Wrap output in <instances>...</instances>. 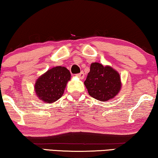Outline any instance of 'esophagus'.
<instances>
[{"label":"esophagus","mask_w":158,"mask_h":158,"mask_svg":"<svg viewBox=\"0 0 158 158\" xmlns=\"http://www.w3.org/2000/svg\"><path fill=\"white\" fill-rule=\"evenodd\" d=\"M77 76L80 77L81 79H83V78H84V77H85V74H84L83 72H81V73H78V74H77Z\"/></svg>","instance_id":"1"}]
</instances>
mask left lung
<instances>
[{"instance_id":"1","label":"left lung","mask_w":158,"mask_h":158,"mask_svg":"<svg viewBox=\"0 0 158 158\" xmlns=\"http://www.w3.org/2000/svg\"><path fill=\"white\" fill-rule=\"evenodd\" d=\"M84 84L90 96L101 101L113 98L122 88L120 75L117 71L98 62L90 64V72Z\"/></svg>"}]
</instances>
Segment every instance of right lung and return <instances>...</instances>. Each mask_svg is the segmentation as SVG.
<instances>
[{
  "label": "right lung",
  "mask_w": 158,
  "mask_h": 158,
  "mask_svg": "<svg viewBox=\"0 0 158 158\" xmlns=\"http://www.w3.org/2000/svg\"><path fill=\"white\" fill-rule=\"evenodd\" d=\"M70 73L64 67L57 66L47 70L36 80L34 89L40 100L51 103L57 101L64 94Z\"/></svg>",
  "instance_id": "obj_1"
}]
</instances>
